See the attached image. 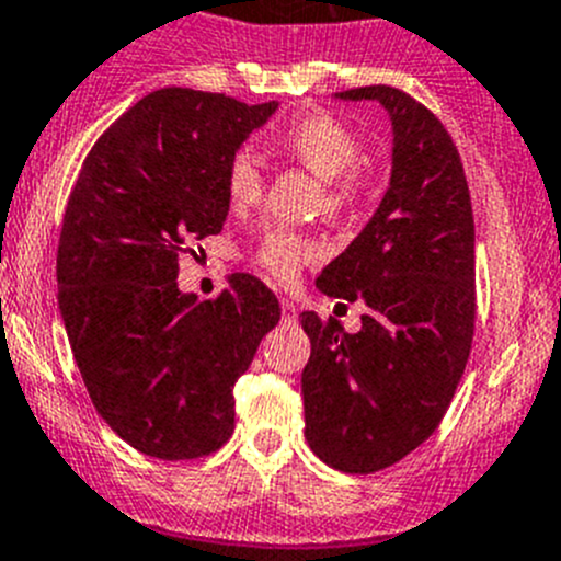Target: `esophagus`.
<instances>
[{"label":"esophagus","mask_w":561,"mask_h":561,"mask_svg":"<svg viewBox=\"0 0 561 561\" xmlns=\"http://www.w3.org/2000/svg\"><path fill=\"white\" fill-rule=\"evenodd\" d=\"M282 321L296 323L298 321V307L293 305L290 298H282Z\"/></svg>","instance_id":"34e87169"}]
</instances>
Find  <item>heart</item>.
<instances>
[{"instance_id": "obj_1", "label": "heart", "mask_w": 561, "mask_h": 561, "mask_svg": "<svg viewBox=\"0 0 561 561\" xmlns=\"http://www.w3.org/2000/svg\"><path fill=\"white\" fill-rule=\"evenodd\" d=\"M271 144L290 154L301 165L318 174L327 185V209L343 216L357 207L365 191V140L354 127L340 122L337 115L316 113L296 115L293 122L271 135ZM224 187L232 207H251L263 198L265 174L263 165L249 149H238L224 169ZM321 256V245L307 234L293 229H268L256 245V263L276 279H296L301 265Z\"/></svg>"}]
</instances>
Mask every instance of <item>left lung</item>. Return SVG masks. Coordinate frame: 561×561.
<instances>
[{
  "mask_svg": "<svg viewBox=\"0 0 561 561\" xmlns=\"http://www.w3.org/2000/svg\"><path fill=\"white\" fill-rule=\"evenodd\" d=\"M392 176L354 243L321 271L327 296L363 301V329L301 312L312 343L301 374L305 434L343 473H376L426 443L446 417L476 329V229L468 180L437 115L392 85Z\"/></svg>",
  "mask_w": 561,
  "mask_h": 561,
  "instance_id": "obj_1",
  "label": "left lung"
}]
</instances>
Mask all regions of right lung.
Wrapping results in <instances>:
<instances>
[{
	"label": "right lung",
	"instance_id": "1",
	"mask_svg": "<svg viewBox=\"0 0 561 561\" xmlns=\"http://www.w3.org/2000/svg\"><path fill=\"white\" fill-rule=\"evenodd\" d=\"M276 102L162 88L82 162L57 245V305L93 407L146 457L198 459L234 432L232 387L279 323L251 274L216 298L180 293V254L221 232L224 169Z\"/></svg>",
	"mask_w": 561,
	"mask_h": 561
}]
</instances>
